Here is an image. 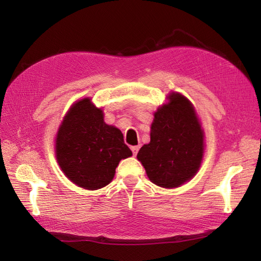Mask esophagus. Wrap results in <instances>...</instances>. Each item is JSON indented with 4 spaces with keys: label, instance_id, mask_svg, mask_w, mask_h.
<instances>
[{
    "label": "esophagus",
    "instance_id": "34e87169",
    "mask_svg": "<svg viewBox=\"0 0 261 261\" xmlns=\"http://www.w3.org/2000/svg\"><path fill=\"white\" fill-rule=\"evenodd\" d=\"M139 149H140L139 146L131 147V150H132V153H134V156H137V153H138V151H139Z\"/></svg>",
    "mask_w": 261,
    "mask_h": 261
}]
</instances>
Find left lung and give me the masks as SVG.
I'll use <instances>...</instances> for the list:
<instances>
[{
  "label": "left lung",
  "instance_id": "obj_1",
  "mask_svg": "<svg viewBox=\"0 0 261 261\" xmlns=\"http://www.w3.org/2000/svg\"><path fill=\"white\" fill-rule=\"evenodd\" d=\"M154 112L150 142L143 145L137 158L153 184L179 187L192 179L201 167L204 132L195 109L181 94L173 92Z\"/></svg>",
  "mask_w": 261,
  "mask_h": 261
}]
</instances>
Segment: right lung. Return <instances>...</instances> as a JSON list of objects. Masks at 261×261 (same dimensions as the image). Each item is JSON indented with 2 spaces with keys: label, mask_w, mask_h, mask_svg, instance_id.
I'll return each mask as SVG.
<instances>
[{
  "label": "right lung",
  "mask_w": 261,
  "mask_h": 261,
  "mask_svg": "<svg viewBox=\"0 0 261 261\" xmlns=\"http://www.w3.org/2000/svg\"><path fill=\"white\" fill-rule=\"evenodd\" d=\"M103 111L83 98L71 105L56 137V158L66 177L85 190L112 181L121 159L132 156L122 132L104 122Z\"/></svg>",
  "instance_id": "1"
}]
</instances>
